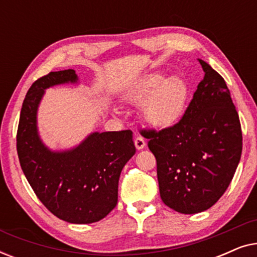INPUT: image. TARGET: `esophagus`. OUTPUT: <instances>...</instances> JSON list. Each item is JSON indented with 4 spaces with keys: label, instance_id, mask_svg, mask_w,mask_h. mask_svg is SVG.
I'll return each mask as SVG.
<instances>
[{
    "label": "esophagus",
    "instance_id": "esophagus-1",
    "mask_svg": "<svg viewBox=\"0 0 257 257\" xmlns=\"http://www.w3.org/2000/svg\"><path fill=\"white\" fill-rule=\"evenodd\" d=\"M135 145H136V147H137V150H143L144 147L146 146L145 139H144L143 137H140V136L136 137V139H135Z\"/></svg>",
    "mask_w": 257,
    "mask_h": 257
}]
</instances>
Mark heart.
I'll return each mask as SVG.
<instances>
[{"label":"heart","mask_w":257,"mask_h":257,"mask_svg":"<svg viewBox=\"0 0 257 257\" xmlns=\"http://www.w3.org/2000/svg\"><path fill=\"white\" fill-rule=\"evenodd\" d=\"M188 97V86L178 76L165 78L152 73L139 80L125 94L128 103L143 104V117L156 128H168L180 120Z\"/></svg>","instance_id":"heart-1"}]
</instances>
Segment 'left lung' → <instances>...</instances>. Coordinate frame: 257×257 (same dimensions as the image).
Segmentation results:
<instances>
[{
  "mask_svg": "<svg viewBox=\"0 0 257 257\" xmlns=\"http://www.w3.org/2000/svg\"><path fill=\"white\" fill-rule=\"evenodd\" d=\"M198 61L205 76L181 120L142 132L157 159L161 200L182 214L207 210L223 195L242 153L240 119L226 82Z\"/></svg>",
  "mask_w": 257,
  "mask_h": 257,
  "instance_id": "left-lung-1",
  "label": "left lung"
}]
</instances>
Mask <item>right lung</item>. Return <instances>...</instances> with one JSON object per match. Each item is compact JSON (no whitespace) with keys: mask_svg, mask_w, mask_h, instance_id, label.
<instances>
[{"mask_svg":"<svg viewBox=\"0 0 257 257\" xmlns=\"http://www.w3.org/2000/svg\"><path fill=\"white\" fill-rule=\"evenodd\" d=\"M68 83H78L75 70L50 72L31 85L21 110L17 154L35 194L55 216L92 223L117 205L119 177L136 147L132 131L126 130L92 132L70 150L49 149L38 133V106L45 90Z\"/></svg>","mask_w":257,"mask_h":257,"instance_id":"add662e5","label":"right lung"}]
</instances>
